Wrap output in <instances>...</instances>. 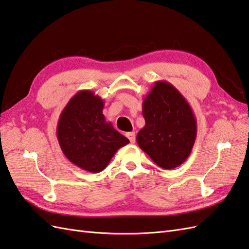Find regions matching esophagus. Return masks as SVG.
I'll return each mask as SVG.
<instances>
[{
    "mask_svg": "<svg viewBox=\"0 0 249 249\" xmlns=\"http://www.w3.org/2000/svg\"><path fill=\"white\" fill-rule=\"evenodd\" d=\"M126 137H128L129 139H130V142H132V143H134L135 142V139H136V137H135V132H129V133H126Z\"/></svg>",
    "mask_w": 249,
    "mask_h": 249,
    "instance_id": "obj_1",
    "label": "esophagus"
}]
</instances>
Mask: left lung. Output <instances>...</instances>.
<instances>
[{"label": "left lung", "instance_id": "1", "mask_svg": "<svg viewBox=\"0 0 249 249\" xmlns=\"http://www.w3.org/2000/svg\"><path fill=\"white\" fill-rule=\"evenodd\" d=\"M143 128L136 141L157 166L171 170L190 155L196 138V119L178 89L156 81L142 101Z\"/></svg>", "mask_w": 249, "mask_h": 249}]
</instances>
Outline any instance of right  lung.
<instances>
[{
    "label": "right lung",
    "mask_w": 249,
    "mask_h": 249,
    "mask_svg": "<svg viewBox=\"0 0 249 249\" xmlns=\"http://www.w3.org/2000/svg\"><path fill=\"white\" fill-rule=\"evenodd\" d=\"M105 102L89 89L79 90L60 114L57 137L63 154L83 170L98 173L130 142L102 114Z\"/></svg>",
    "instance_id": "add662e5"
}]
</instances>
